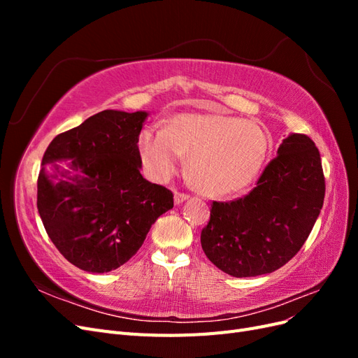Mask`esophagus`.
Wrapping results in <instances>:
<instances>
[{"label":"esophagus","instance_id":"34e87169","mask_svg":"<svg viewBox=\"0 0 358 358\" xmlns=\"http://www.w3.org/2000/svg\"><path fill=\"white\" fill-rule=\"evenodd\" d=\"M188 194H185V192H175V203L176 204H180V203H183L185 200H188Z\"/></svg>","mask_w":358,"mask_h":358}]
</instances>
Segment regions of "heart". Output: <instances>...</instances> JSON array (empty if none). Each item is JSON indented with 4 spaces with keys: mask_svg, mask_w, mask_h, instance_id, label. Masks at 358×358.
<instances>
[{
    "mask_svg": "<svg viewBox=\"0 0 358 358\" xmlns=\"http://www.w3.org/2000/svg\"><path fill=\"white\" fill-rule=\"evenodd\" d=\"M138 149L157 178L176 171L182 155L188 176L204 196L225 197L246 188L262 170L270 149L264 129L241 117L220 113L173 116L166 129L146 128Z\"/></svg>",
    "mask_w": 358,
    "mask_h": 358,
    "instance_id": "b5f03b06",
    "label": "heart"
}]
</instances>
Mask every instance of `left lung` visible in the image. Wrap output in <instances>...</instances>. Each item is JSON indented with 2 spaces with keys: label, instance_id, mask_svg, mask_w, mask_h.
<instances>
[{
  "label": "left lung",
  "instance_id": "8db88e82",
  "mask_svg": "<svg viewBox=\"0 0 358 358\" xmlns=\"http://www.w3.org/2000/svg\"><path fill=\"white\" fill-rule=\"evenodd\" d=\"M326 196L320 150L306 134L284 138L257 187L245 197L213 201L201 248L236 278L272 273L310 234Z\"/></svg>",
  "mask_w": 358,
  "mask_h": 358
}]
</instances>
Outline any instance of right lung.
Listing matches in <instances>:
<instances>
[{"label":"right lung","mask_w":358,"mask_h":358,"mask_svg":"<svg viewBox=\"0 0 358 358\" xmlns=\"http://www.w3.org/2000/svg\"><path fill=\"white\" fill-rule=\"evenodd\" d=\"M146 116L103 110L58 134L43 155L40 218L64 258L85 272L106 273L127 263L158 216L173 208V192L140 175L137 143ZM61 160L71 162L69 171Z\"/></svg>","instance_id":"right-lung-1"}]
</instances>
